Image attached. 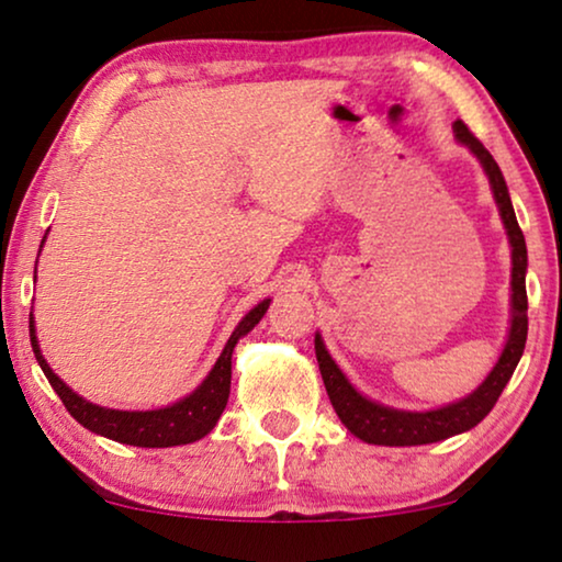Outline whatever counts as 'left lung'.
Returning a JSON list of instances; mask_svg holds the SVG:
<instances>
[{
	"label": "left lung",
	"instance_id": "8db88e82",
	"mask_svg": "<svg viewBox=\"0 0 562 562\" xmlns=\"http://www.w3.org/2000/svg\"><path fill=\"white\" fill-rule=\"evenodd\" d=\"M456 137L481 160L483 171L488 176L491 189H494V199L502 212L506 235H509L512 245V327L506 345L498 356L494 371L486 375V381L473 391L471 396L460 398L456 404L440 406V409L429 412H402L389 409L366 398L356 386L345 379V373L337 368V363L329 358V352L322 342V337H314V350H317V363L322 381H325L327 396L333 402L337 417L352 435L360 437L363 442L371 445H389V448H404V445H429L448 440L452 435L468 432V429L479 425L486 414L494 409V404L502 396L506 383H509L514 368H517L521 352H525L527 342V245L525 235H521L517 214H514L509 189H506L504 173L494 156L483 148V143L475 137L465 122H456L452 125Z\"/></svg>",
	"mask_w": 562,
	"mask_h": 562
}]
</instances>
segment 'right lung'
<instances>
[{"instance_id":"add662e5","label":"right lung","mask_w":562,"mask_h":562,"mask_svg":"<svg viewBox=\"0 0 562 562\" xmlns=\"http://www.w3.org/2000/svg\"><path fill=\"white\" fill-rule=\"evenodd\" d=\"M268 304H271V299H263V302L252 306V310L245 314L240 325L235 327V333L229 335L225 350H222V356L217 358V363H214L210 375L202 381V386H196V391H191V394L183 396L181 402L150 412L106 409V406L91 404L87 398L76 394V391L68 389L66 383L50 371L48 360L43 358L41 348H37L33 314H30V342H33L35 360L41 363L45 379H48L53 391L60 396V402H64L68 414H71L79 425L102 437H110L114 442L135 445V448H173V445H189L202 440V437L210 435L214 425H217L220 414L225 412L229 396L235 345L243 335H248L250 329L263 319Z\"/></svg>"}]
</instances>
